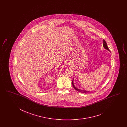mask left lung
Here are the masks:
<instances>
[{
	"instance_id": "8db88e82",
	"label": "left lung",
	"mask_w": 127,
	"mask_h": 127,
	"mask_svg": "<svg viewBox=\"0 0 127 127\" xmlns=\"http://www.w3.org/2000/svg\"><path fill=\"white\" fill-rule=\"evenodd\" d=\"M103 47H104V48H105L106 49H107V50H108V51H109V52H110V50L109 49V48H108V46H107V43L105 41V40L103 39ZM72 85H73V87L74 88V89H75L76 90H77L78 91H79V92H80L81 93H89V92H92V91H86V90H81V89H78L77 88H76L75 87V86H74V83H73V81H72Z\"/></svg>"
}]
</instances>
